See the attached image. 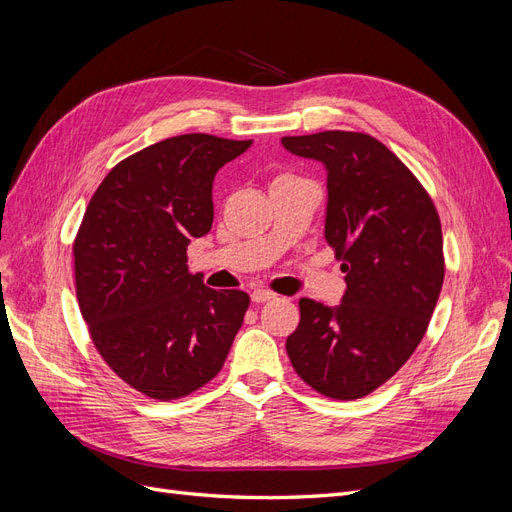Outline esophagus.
Returning a JSON list of instances; mask_svg holds the SVG:
<instances>
[{
	"label": "esophagus",
	"mask_w": 512,
	"mask_h": 512,
	"mask_svg": "<svg viewBox=\"0 0 512 512\" xmlns=\"http://www.w3.org/2000/svg\"><path fill=\"white\" fill-rule=\"evenodd\" d=\"M274 298H276V293H272V291H268V289H255V291L251 293L253 304H263V302H270V300H274Z\"/></svg>",
	"instance_id": "esophagus-1"
}]
</instances>
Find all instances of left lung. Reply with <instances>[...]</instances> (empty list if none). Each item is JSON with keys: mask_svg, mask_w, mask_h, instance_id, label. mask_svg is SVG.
Here are the masks:
<instances>
[{"mask_svg": "<svg viewBox=\"0 0 512 512\" xmlns=\"http://www.w3.org/2000/svg\"><path fill=\"white\" fill-rule=\"evenodd\" d=\"M280 142L325 168L323 234L346 274L338 306L300 300L287 355L327 398H364L406 364L432 319L444 280L438 212L404 163L368 134L319 131Z\"/></svg>", "mask_w": 512, "mask_h": 512, "instance_id": "left-lung-1", "label": "left lung"}]
</instances>
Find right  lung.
<instances>
[{
    "mask_svg": "<svg viewBox=\"0 0 512 512\" xmlns=\"http://www.w3.org/2000/svg\"><path fill=\"white\" fill-rule=\"evenodd\" d=\"M253 140L185 134L123 159L93 193L74 240L82 319L106 364L153 400H178L219 374L249 308L187 266L210 232L212 180Z\"/></svg>",
    "mask_w": 512,
    "mask_h": 512,
    "instance_id": "1",
    "label": "right lung"
}]
</instances>
